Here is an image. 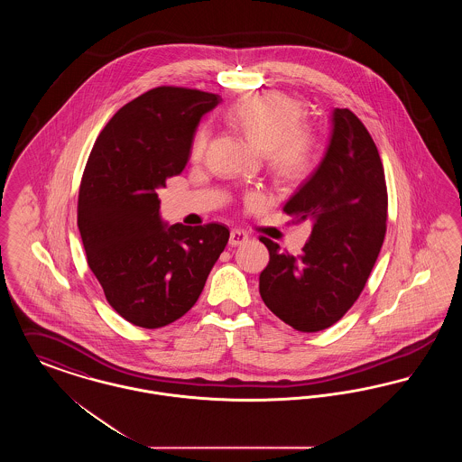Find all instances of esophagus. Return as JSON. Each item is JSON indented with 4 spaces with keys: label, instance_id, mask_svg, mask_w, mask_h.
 <instances>
[{
    "label": "esophagus",
    "instance_id": "esophagus-1",
    "mask_svg": "<svg viewBox=\"0 0 462 462\" xmlns=\"http://www.w3.org/2000/svg\"><path fill=\"white\" fill-rule=\"evenodd\" d=\"M247 239H249V236L244 232V230H241V228H234L232 232H230V245H241V244H244V242H247Z\"/></svg>",
    "mask_w": 462,
    "mask_h": 462
}]
</instances>
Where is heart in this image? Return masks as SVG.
<instances>
[{"label":"heart","mask_w":462,"mask_h":462,"mask_svg":"<svg viewBox=\"0 0 462 462\" xmlns=\"http://www.w3.org/2000/svg\"><path fill=\"white\" fill-rule=\"evenodd\" d=\"M225 119L256 147L263 151L272 175L281 181L305 180L319 162V140L303 126V110L298 102L281 93H264L242 100L226 110ZM209 130L200 125L192 134L189 155L198 162L206 152ZM249 194V202H260Z\"/></svg>","instance_id":"obj_1"}]
</instances>
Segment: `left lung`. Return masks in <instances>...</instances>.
Returning <instances> with one entry per match:
<instances>
[{"mask_svg":"<svg viewBox=\"0 0 462 462\" xmlns=\"http://www.w3.org/2000/svg\"><path fill=\"white\" fill-rule=\"evenodd\" d=\"M284 213L311 221V236L300 256L260 237L270 253L260 275L262 300L296 330L328 329L364 291L388 220L383 162L371 133L352 110L332 112L326 157L287 200Z\"/></svg>","mask_w":462,"mask_h":462,"instance_id":"obj_1","label":"left lung"}]
</instances>
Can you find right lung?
Instances as JSON below:
<instances>
[{
	"label": "right lung",
	"mask_w": 462,
	"mask_h": 462,
	"mask_svg": "<svg viewBox=\"0 0 462 462\" xmlns=\"http://www.w3.org/2000/svg\"><path fill=\"white\" fill-rule=\"evenodd\" d=\"M215 93L157 87L117 110L100 132L79 185L78 226L89 270L125 320L143 329L183 317L230 232L220 223L166 226L157 190L189 161Z\"/></svg>",
	"instance_id": "1"
}]
</instances>
